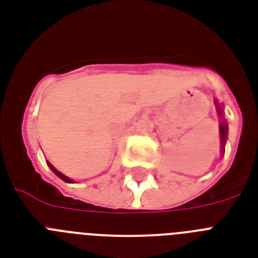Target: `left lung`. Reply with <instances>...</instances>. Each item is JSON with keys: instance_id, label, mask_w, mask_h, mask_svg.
I'll use <instances>...</instances> for the list:
<instances>
[{"instance_id": "8db88e82", "label": "left lung", "mask_w": 258, "mask_h": 258, "mask_svg": "<svg viewBox=\"0 0 258 258\" xmlns=\"http://www.w3.org/2000/svg\"><path fill=\"white\" fill-rule=\"evenodd\" d=\"M216 106H217V112H219V115L221 116L223 110H221V107H220L217 103ZM227 134H228V124L225 120H223L221 124H220V138H221V150H223V152H224V148H225V142H227Z\"/></svg>"}]
</instances>
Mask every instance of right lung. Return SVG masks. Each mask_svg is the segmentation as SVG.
Here are the masks:
<instances>
[{"label": "right lung", "instance_id": "right-lung-1", "mask_svg": "<svg viewBox=\"0 0 258 258\" xmlns=\"http://www.w3.org/2000/svg\"><path fill=\"white\" fill-rule=\"evenodd\" d=\"M47 165H49V167H50V169H51V171H53V172H54V173H55L56 176H58V177H60V179L63 180V181H66V183H73V180H71V179H69V177H68V176H64L63 173H60V172H59V171H58V169H55V168H54L53 165L50 164V163H49V162H47Z\"/></svg>", "mask_w": 258, "mask_h": 258}]
</instances>
